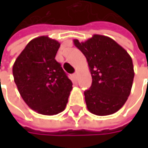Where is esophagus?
<instances>
[{
	"mask_svg": "<svg viewBox=\"0 0 148 148\" xmlns=\"http://www.w3.org/2000/svg\"><path fill=\"white\" fill-rule=\"evenodd\" d=\"M74 78L77 79V78H78V76H79V73H78V72H75V73L74 74Z\"/></svg>",
	"mask_w": 148,
	"mask_h": 148,
	"instance_id": "esophagus-1",
	"label": "esophagus"
}]
</instances>
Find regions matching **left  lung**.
I'll return each mask as SVG.
<instances>
[{
    "label": "left lung",
    "mask_w": 148,
    "mask_h": 148,
    "mask_svg": "<svg viewBox=\"0 0 148 148\" xmlns=\"http://www.w3.org/2000/svg\"><path fill=\"white\" fill-rule=\"evenodd\" d=\"M74 44L86 56L92 74V86L84 92L88 110L97 116L116 112L131 92L132 58L121 45L103 35L95 34L86 42L74 39Z\"/></svg>",
    "instance_id": "1"
}]
</instances>
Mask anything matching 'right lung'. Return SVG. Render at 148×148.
Returning <instances> with one entry per match:
<instances>
[{
    "label": "right lung",
    "instance_id": "add662e5",
    "mask_svg": "<svg viewBox=\"0 0 148 148\" xmlns=\"http://www.w3.org/2000/svg\"><path fill=\"white\" fill-rule=\"evenodd\" d=\"M59 48V42L47 36L36 38L13 66L14 82L23 100L42 115L63 111L72 90V81L55 59Z\"/></svg>",
    "mask_w": 148,
    "mask_h": 148
}]
</instances>
